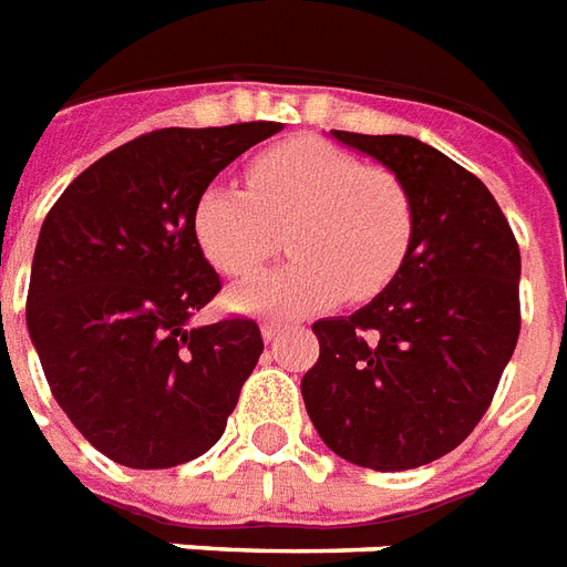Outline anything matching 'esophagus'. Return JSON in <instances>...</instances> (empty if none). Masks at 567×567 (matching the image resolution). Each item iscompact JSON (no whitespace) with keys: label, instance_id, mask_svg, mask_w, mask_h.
Masks as SVG:
<instances>
[{"label":"esophagus","instance_id":"34e87169","mask_svg":"<svg viewBox=\"0 0 567 567\" xmlns=\"http://www.w3.org/2000/svg\"><path fill=\"white\" fill-rule=\"evenodd\" d=\"M260 333H262V342H275V339L284 333V324H275V321H269V324H262Z\"/></svg>","mask_w":567,"mask_h":567}]
</instances>
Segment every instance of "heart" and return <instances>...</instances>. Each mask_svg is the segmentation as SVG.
<instances>
[{
	"label": "heart",
	"mask_w": 567,
	"mask_h": 567,
	"mask_svg": "<svg viewBox=\"0 0 567 567\" xmlns=\"http://www.w3.org/2000/svg\"><path fill=\"white\" fill-rule=\"evenodd\" d=\"M193 237L213 269L248 278L280 248L287 228L296 260L230 289L239 312L305 316L365 301L395 278L415 234L406 187L380 166L319 137H296L248 163V189L210 181L193 205Z\"/></svg>",
	"instance_id": "1"
}]
</instances>
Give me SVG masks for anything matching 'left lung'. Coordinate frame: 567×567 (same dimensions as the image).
<instances>
[{
  "label": "left lung",
  "mask_w": 567,
  "mask_h": 567,
  "mask_svg": "<svg viewBox=\"0 0 567 567\" xmlns=\"http://www.w3.org/2000/svg\"><path fill=\"white\" fill-rule=\"evenodd\" d=\"M330 137L378 161L415 210L410 255L351 316L312 324L319 360L301 380L321 442L360 468L406 471L477 427L520 330V251L486 184L404 134Z\"/></svg>",
  "instance_id": "8db88e82"
}]
</instances>
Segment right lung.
Wrapping results in <instances>:
<instances>
[{
	"label": "right lung",
	"mask_w": 567,
	"mask_h": 567,
	"mask_svg": "<svg viewBox=\"0 0 567 567\" xmlns=\"http://www.w3.org/2000/svg\"><path fill=\"white\" fill-rule=\"evenodd\" d=\"M278 122L161 128L84 169L49 210L31 262L29 324L54 401L128 468L210 451L262 354L251 319L193 328L219 292L193 237L196 196Z\"/></svg>",
	"instance_id": "right-lung-1"
}]
</instances>
